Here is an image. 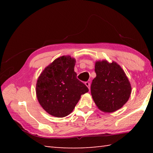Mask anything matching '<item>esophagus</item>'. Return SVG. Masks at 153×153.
<instances>
[{
    "instance_id": "obj_1",
    "label": "esophagus",
    "mask_w": 153,
    "mask_h": 153,
    "mask_svg": "<svg viewBox=\"0 0 153 153\" xmlns=\"http://www.w3.org/2000/svg\"><path fill=\"white\" fill-rule=\"evenodd\" d=\"M85 84H86V86L88 88L90 89V83L89 82H85Z\"/></svg>"
}]
</instances>
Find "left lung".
Masks as SVG:
<instances>
[{"label": "left lung", "mask_w": 153, "mask_h": 153, "mask_svg": "<svg viewBox=\"0 0 153 153\" xmlns=\"http://www.w3.org/2000/svg\"><path fill=\"white\" fill-rule=\"evenodd\" d=\"M94 70L97 77L90 88L95 104L103 112L120 109L128 100L131 90L122 68L115 62L102 61L96 62Z\"/></svg>", "instance_id": "8db88e82"}]
</instances>
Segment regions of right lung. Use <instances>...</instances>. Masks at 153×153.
<instances>
[{"label":"right lung","instance_id":"1","mask_svg":"<svg viewBox=\"0 0 153 153\" xmlns=\"http://www.w3.org/2000/svg\"><path fill=\"white\" fill-rule=\"evenodd\" d=\"M76 60L69 56L55 59L44 69L36 84L38 102L50 115L63 117L70 114L82 94L88 92L74 71Z\"/></svg>","mask_w":153,"mask_h":153}]
</instances>
